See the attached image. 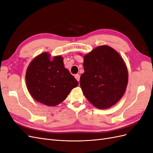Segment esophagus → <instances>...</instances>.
<instances>
[{
  "label": "esophagus",
  "instance_id": "1",
  "mask_svg": "<svg viewBox=\"0 0 153 153\" xmlns=\"http://www.w3.org/2000/svg\"><path fill=\"white\" fill-rule=\"evenodd\" d=\"M75 78H76V80L78 82L80 81V75H78V74H76V75H75Z\"/></svg>",
  "mask_w": 153,
  "mask_h": 153
}]
</instances>
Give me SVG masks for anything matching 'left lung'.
Masks as SVG:
<instances>
[{
    "label": "left lung",
    "mask_w": 153,
    "mask_h": 153,
    "mask_svg": "<svg viewBox=\"0 0 153 153\" xmlns=\"http://www.w3.org/2000/svg\"><path fill=\"white\" fill-rule=\"evenodd\" d=\"M84 73L80 87L95 107L107 108L122 98L126 89L128 73L120 55L108 46H100L84 58Z\"/></svg>",
    "instance_id": "left-lung-1"
}]
</instances>
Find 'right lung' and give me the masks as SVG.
<instances>
[{
  "label": "right lung",
  "instance_id": "1",
  "mask_svg": "<svg viewBox=\"0 0 153 153\" xmlns=\"http://www.w3.org/2000/svg\"><path fill=\"white\" fill-rule=\"evenodd\" d=\"M26 84L33 98L48 106H55L65 100L78 83L64 66L63 58L43 53L33 59L26 72Z\"/></svg>",
  "mask_w": 153,
  "mask_h": 153
}]
</instances>
